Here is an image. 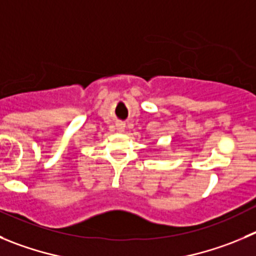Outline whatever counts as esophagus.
<instances>
[{
    "label": "esophagus",
    "mask_w": 256,
    "mask_h": 256,
    "mask_svg": "<svg viewBox=\"0 0 256 256\" xmlns=\"http://www.w3.org/2000/svg\"><path fill=\"white\" fill-rule=\"evenodd\" d=\"M124 128H126V126H124V123H118L116 124V130H118V132H124Z\"/></svg>",
    "instance_id": "1"
}]
</instances>
